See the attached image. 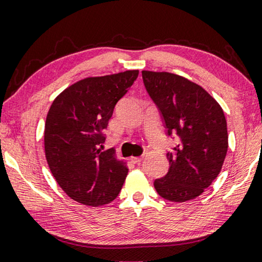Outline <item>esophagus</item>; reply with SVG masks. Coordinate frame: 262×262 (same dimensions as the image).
<instances>
[{"mask_svg":"<svg viewBox=\"0 0 262 262\" xmlns=\"http://www.w3.org/2000/svg\"><path fill=\"white\" fill-rule=\"evenodd\" d=\"M142 160H143L142 156H131V157H130L131 162H132V163H136V164L141 163Z\"/></svg>","mask_w":262,"mask_h":262,"instance_id":"esophagus-1","label":"esophagus"}]
</instances>
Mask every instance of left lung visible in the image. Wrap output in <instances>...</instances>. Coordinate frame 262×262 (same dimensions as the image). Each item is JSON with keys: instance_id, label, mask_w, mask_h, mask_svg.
<instances>
[{"instance_id": "8db88e82", "label": "left lung", "mask_w": 262, "mask_h": 262, "mask_svg": "<svg viewBox=\"0 0 262 262\" xmlns=\"http://www.w3.org/2000/svg\"><path fill=\"white\" fill-rule=\"evenodd\" d=\"M150 98L162 113L168 135L180 143L167 152L169 170L154 182L162 198L184 203L199 196L218 177L228 151L227 120L220 103L180 75L143 70Z\"/></svg>"}]
</instances>
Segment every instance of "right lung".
I'll return each instance as SVG.
<instances>
[{"mask_svg":"<svg viewBox=\"0 0 262 262\" xmlns=\"http://www.w3.org/2000/svg\"><path fill=\"white\" fill-rule=\"evenodd\" d=\"M138 70L85 77L53 100L45 121L44 146L50 170L75 202L101 206L113 202L126 179V162L101 151L114 106L126 94Z\"/></svg>","mask_w":262,"mask_h":262,"instance_id":"right-lung-1","label":"right lung"}]
</instances>
